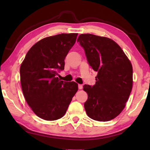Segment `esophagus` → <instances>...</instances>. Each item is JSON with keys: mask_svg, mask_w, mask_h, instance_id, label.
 Returning <instances> with one entry per match:
<instances>
[{"mask_svg": "<svg viewBox=\"0 0 150 150\" xmlns=\"http://www.w3.org/2000/svg\"><path fill=\"white\" fill-rule=\"evenodd\" d=\"M78 87H79V89H82V88H83V85H81V84H79L78 85Z\"/></svg>", "mask_w": 150, "mask_h": 150, "instance_id": "obj_1", "label": "esophagus"}]
</instances>
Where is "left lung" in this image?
<instances>
[{
    "label": "left lung",
    "mask_w": 150,
    "mask_h": 150,
    "mask_svg": "<svg viewBox=\"0 0 150 150\" xmlns=\"http://www.w3.org/2000/svg\"><path fill=\"white\" fill-rule=\"evenodd\" d=\"M77 42L85 50L87 62L97 72L93 86L85 85L88 95L86 113L95 120L106 122L120 115L130 95L132 66L123 50L112 40L84 34Z\"/></svg>",
    "instance_id": "1"
}]
</instances>
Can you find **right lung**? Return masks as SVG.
Returning a JSON list of instances; mask_svg holds the SVG:
<instances>
[{
	"mask_svg": "<svg viewBox=\"0 0 150 150\" xmlns=\"http://www.w3.org/2000/svg\"><path fill=\"white\" fill-rule=\"evenodd\" d=\"M78 34H61L45 38L30 48L20 69L22 92L28 105L45 120L59 119L67 111L78 90L74 81H60L65 58Z\"/></svg>",
	"mask_w": 150,
	"mask_h": 150,
	"instance_id": "right-lung-1",
	"label": "right lung"
}]
</instances>
